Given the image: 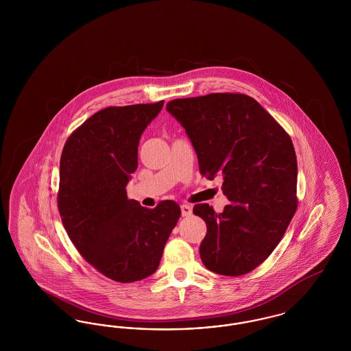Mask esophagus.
I'll return each instance as SVG.
<instances>
[{
    "label": "esophagus",
    "instance_id": "34e87169",
    "mask_svg": "<svg viewBox=\"0 0 351 351\" xmlns=\"http://www.w3.org/2000/svg\"><path fill=\"white\" fill-rule=\"evenodd\" d=\"M180 209H182V216H183V217H188V216L192 215V206H189V205H186V204H183V205L180 206Z\"/></svg>",
    "mask_w": 351,
    "mask_h": 351
}]
</instances>
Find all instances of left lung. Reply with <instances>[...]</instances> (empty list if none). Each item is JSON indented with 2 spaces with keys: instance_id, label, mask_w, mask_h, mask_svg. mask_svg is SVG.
Instances as JSON below:
<instances>
[{
  "instance_id": "left-lung-1",
  "label": "left lung",
  "mask_w": 351,
  "mask_h": 351,
  "mask_svg": "<svg viewBox=\"0 0 351 351\" xmlns=\"http://www.w3.org/2000/svg\"><path fill=\"white\" fill-rule=\"evenodd\" d=\"M168 113L185 129L201 175H222L230 204L216 213L197 204L206 222L200 245L204 266L226 276L258 267L278 246L293 217L298 160L289 135L258 101L241 93L176 99Z\"/></svg>"
}]
</instances>
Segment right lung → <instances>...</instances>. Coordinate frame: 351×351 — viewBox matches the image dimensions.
I'll return each mask as SVG.
<instances>
[{
	"instance_id": "1",
	"label": "right lung",
	"mask_w": 351,
	"mask_h": 351,
	"mask_svg": "<svg viewBox=\"0 0 351 351\" xmlns=\"http://www.w3.org/2000/svg\"><path fill=\"white\" fill-rule=\"evenodd\" d=\"M163 104L102 109L69 135L60 158L58 208L68 237L89 265L119 283L156 271L182 213L175 201L147 209L126 195L141 135Z\"/></svg>"
}]
</instances>
